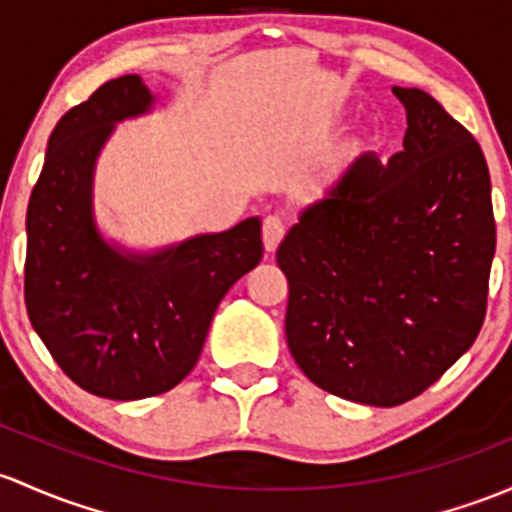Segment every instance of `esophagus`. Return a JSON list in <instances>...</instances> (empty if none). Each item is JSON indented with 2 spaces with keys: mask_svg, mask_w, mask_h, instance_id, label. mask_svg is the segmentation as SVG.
Segmentation results:
<instances>
[{
  "mask_svg": "<svg viewBox=\"0 0 512 512\" xmlns=\"http://www.w3.org/2000/svg\"><path fill=\"white\" fill-rule=\"evenodd\" d=\"M284 233H287V225H284L282 218L277 215H267L265 223H262V242H265V250L274 252L282 242Z\"/></svg>",
  "mask_w": 512,
  "mask_h": 512,
  "instance_id": "1",
  "label": "esophagus"
}]
</instances>
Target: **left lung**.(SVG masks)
<instances>
[{"label": "left lung", "instance_id": "left-lung-1", "mask_svg": "<svg viewBox=\"0 0 512 512\" xmlns=\"http://www.w3.org/2000/svg\"><path fill=\"white\" fill-rule=\"evenodd\" d=\"M402 152L358 159L299 213L277 250L284 331L301 373L373 407L412 400L476 341L496 220L486 157L432 95L392 88Z\"/></svg>", "mask_w": 512, "mask_h": 512}]
</instances>
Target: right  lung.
<instances>
[{
  "instance_id": "right-lung-1",
  "label": "right lung",
  "mask_w": 512,
  "mask_h": 512,
  "mask_svg": "<svg viewBox=\"0 0 512 512\" xmlns=\"http://www.w3.org/2000/svg\"><path fill=\"white\" fill-rule=\"evenodd\" d=\"M152 107L144 80L122 75L68 110L26 211L31 326L75 385L122 402L169 392L191 373L220 299L262 260L257 215L152 252L102 238L95 164L117 122Z\"/></svg>"
}]
</instances>
